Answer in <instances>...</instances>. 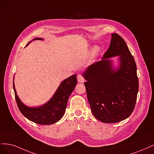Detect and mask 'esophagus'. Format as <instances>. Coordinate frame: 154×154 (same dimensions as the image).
I'll return each instance as SVG.
<instances>
[{
  "label": "esophagus",
  "mask_w": 154,
  "mask_h": 154,
  "mask_svg": "<svg viewBox=\"0 0 154 154\" xmlns=\"http://www.w3.org/2000/svg\"><path fill=\"white\" fill-rule=\"evenodd\" d=\"M77 80L79 82H84V81H85V79H84V77L81 75V74H79L77 76Z\"/></svg>",
  "instance_id": "34e87169"
}]
</instances>
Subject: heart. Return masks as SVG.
<instances>
[{
  "label": "heart",
  "mask_w": 154,
  "mask_h": 154,
  "mask_svg": "<svg viewBox=\"0 0 154 154\" xmlns=\"http://www.w3.org/2000/svg\"><path fill=\"white\" fill-rule=\"evenodd\" d=\"M98 51H99V48L98 47H95L94 48L91 52V57H95L97 55V54L98 53Z\"/></svg>",
  "instance_id": "1"
}]
</instances>
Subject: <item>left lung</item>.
<instances>
[{
    "mask_svg": "<svg viewBox=\"0 0 154 154\" xmlns=\"http://www.w3.org/2000/svg\"><path fill=\"white\" fill-rule=\"evenodd\" d=\"M109 47L102 60L88 66L83 73L92 113L103 123H116L129 117L134 109L139 89L134 58L125 42L112 34ZM120 56L121 66L114 71L108 58Z\"/></svg>",
    "mask_w": 154,
    "mask_h": 154,
    "instance_id": "8db88e82",
    "label": "left lung"
}]
</instances>
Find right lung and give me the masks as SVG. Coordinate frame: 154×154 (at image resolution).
Instances as JSON below:
<instances>
[{
    "instance_id": "add662e5",
    "label": "right lung",
    "mask_w": 154,
    "mask_h": 154,
    "mask_svg": "<svg viewBox=\"0 0 154 154\" xmlns=\"http://www.w3.org/2000/svg\"><path fill=\"white\" fill-rule=\"evenodd\" d=\"M36 39L42 40L43 39L35 38L34 40ZM76 76V75H72L63 81L51 100L45 105L38 107H27L20 100L13 81L14 97L19 110L28 120L39 125H51L56 123L63 117L65 112L68 98L77 82Z\"/></svg>"
}]
</instances>
